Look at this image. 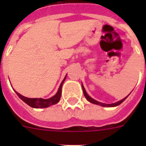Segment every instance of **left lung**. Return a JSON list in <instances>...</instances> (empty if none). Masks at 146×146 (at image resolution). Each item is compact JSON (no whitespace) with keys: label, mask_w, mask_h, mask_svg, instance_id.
Here are the masks:
<instances>
[{"label":"left lung","mask_w":146,"mask_h":146,"mask_svg":"<svg viewBox=\"0 0 146 146\" xmlns=\"http://www.w3.org/2000/svg\"><path fill=\"white\" fill-rule=\"evenodd\" d=\"M82 91H83V93H84V96L85 97H86V98L88 101H89V102H91V103H93V104H98V105H102V106L103 107H115V106H117V105H119V104H120L121 103H122L123 101H124L126 98H127V96L126 98H124L123 99H122L121 101H119V102H116V103H113V104H103V103H101V102H97V101H96L95 99H93V98H92L90 96L88 95V94L86 93V90H85V88L83 86H82Z\"/></svg>","instance_id":"obj_1"}]
</instances>
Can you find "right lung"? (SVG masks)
<instances>
[{
    "mask_svg": "<svg viewBox=\"0 0 146 146\" xmlns=\"http://www.w3.org/2000/svg\"><path fill=\"white\" fill-rule=\"evenodd\" d=\"M66 76H65V78L64 79V80L62 81L61 84L60 86L59 89H58V91H57V92L56 93V95L53 96V97L48 98V99H43V98H29L24 97V96H23L19 93L17 92L16 91L15 92H16V93L17 94V96H19L25 103H26V104H28V105H29L30 107H32V108H47V107H49L50 106V105H53V104H57V102L60 101V97H61L62 85H63L64 80L66 79Z\"/></svg>",
    "mask_w": 146,
    "mask_h": 146,
    "instance_id": "1",
    "label": "right lung"
}]
</instances>
